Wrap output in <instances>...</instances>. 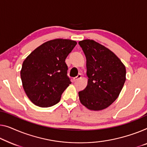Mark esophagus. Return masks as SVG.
I'll use <instances>...</instances> for the list:
<instances>
[{
  "instance_id": "esophagus-1",
  "label": "esophagus",
  "mask_w": 147,
  "mask_h": 147,
  "mask_svg": "<svg viewBox=\"0 0 147 147\" xmlns=\"http://www.w3.org/2000/svg\"><path fill=\"white\" fill-rule=\"evenodd\" d=\"M81 77H82V75H81V74H78V75H77V76H76V77L74 78V82H76V81H77L78 80H79V79H80V78H81Z\"/></svg>"
}]
</instances>
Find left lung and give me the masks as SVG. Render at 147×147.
<instances>
[{"label": "left lung", "mask_w": 147, "mask_h": 147, "mask_svg": "<svg viewBox=\"0 0 147 147\" xmlns=\"http://www.w3.org/2000/svg\"><path fill=\"white\" fill-rule=\"evenodd\" d=\"M86 58V88L78 92L81 104L88 109L100 111L117 99L126 80V69L108 48L92 39L80 41Z\"/></svg>", "instance_id": "left-lung-1"}]
</instances>
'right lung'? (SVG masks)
Masks as SVG:
<instances>
[{
	"instance_id": "right-lung-1",
	"label": "right lung",
	"mask_w": 147,
	"mask_h": 147,
	"mask_svg": "<svg viewBox=\"0 0 147 147\" xmlns=\"http://www.w3.org/2000/svg\"><path fill=\"white\" fill-rule=\"evenodd\" d=\"M76 43L66 39L48 41L24 61L20 71L22 86L36 106L47 108L60 101L61 94L71 84L65 59Z\"/></svg>"
}]
</instances>
